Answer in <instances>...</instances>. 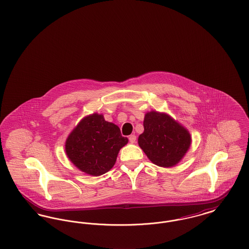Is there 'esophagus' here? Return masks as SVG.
<instances>
[{
    "label": "esophagus",
    "mask_w": 249,
    "mask_h": 249,
    "mask_svg": "<svg viewBox=\"0 0 249 249\" xmlns=\"http://www.w3.org/2000/svg\"><path fill=\"white\" fill-rule=\"evenodd\" d=\"M129 141L131 143H134V142H136V136L134 134H131V135L129 136Z\"/></svg>",
    "instance_id": "1"
}]
</instances>
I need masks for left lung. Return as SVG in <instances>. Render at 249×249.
I'll use <instances>...</instances> for the list:
<instances>
[{"label": "left lung", "mask_w": 249, "mask_h": 249, "mask_svg": "<svg viewBox=\"0 0 249 249\" xmlns=\"http://www.w3.org/2000/svg\"><path fill=\"white\" fill-rule=\"evenodd\" d=\"M139 146L156 165H177L191 143L189 130L164 113L151 111L143 119V132L138 138Z\"/></svg>", "instance_id": "8db88e82"}]
</instances>
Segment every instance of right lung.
<instances>
[{
    "instance_id": "obj_1",
    "label": "right lung",
    "mask_w": 249,
    "mask_h": 249,
    "mask_svg": "<svg viewBox=\"0 0 249 249\" xmlns=\"http://www.w3.org/2000/svg\"><path fill=\"white\" fill-rule=\"evenodd\" d=\"M127 142L117 125L94 113L85 117L69 134L65 152L80 171L99 177L115 165L120 148Z\"/></svg>"
}]
</instances>
